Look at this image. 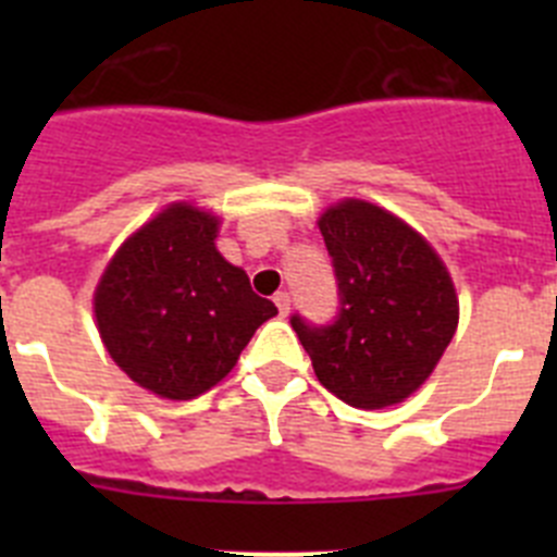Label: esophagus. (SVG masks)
I'll list each match as a JSON object with an SVG mask.
<instances>
[{
	"mask_svg": "<svg viewBox=\"0 0 557 557\" xmlns=\"http://www.w3.org/2000/svg\"><path fill=\"white\" fill-rule=\"evenodd\" d=\"M273 301H275V307H278V314H282V318H287V312H289V293H275L273 295Z\"/></svg>",
	"mask_w": 557,
	"mask_h": 557,
	"instance_id": "1",
	"label": "esophagus"
}]
</instances>
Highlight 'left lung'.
<instances>
[{
    "mask_svg": "<svg viewBox=\"0 0 557 557\" xmlns=\"http://www.w3.org/2000/svg\"><path fill=\"white\" fill-rule=\"evenodd\" d=\"M337 282V314L295 334L314 376L362 410L398 405L424 385L457 329V295L424 236L373 203L343 200L321 218Z\"/></svg>",
    "mask_w": 557,
    "mask_h": 557,
    "instance_id": "obj_1",
    "label": "left lung"
}]
</instances>
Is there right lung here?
<instances>
[{
    "label": "right lung",
    "mask_w": 557,
    "mask_h": 557,
    "mask_svg": "<svg viewBox=\"0 0 557 557\" xmlns=\"http://www.w3.org/2000/svg\"><path fill=\"white\" fill-rule=\"evenodd\" d=\"M218 218L175 203L141 225L113 256L95 293V314L113 362L161 398L214 387L264 321L273 301L214 248Z\"/></svg>",
    "instance_id": "add662e5"
}]
</instances>
